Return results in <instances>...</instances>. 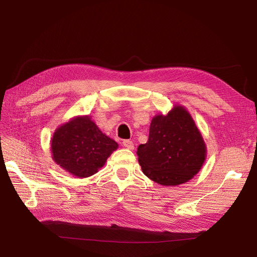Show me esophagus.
Listing matches in <instances>:
<instances>
[{"label": "esophagus", "mask_w": 257, "mask_h": 257, "mask_svg": "<svg viewBox=\"0 0 257 257\" xmlns=\"http://www.w3.org/2000/svg\"><path fill=\"white\" fill-rule=\"evenodd\" d=\"M123 146L126 148V149H130V150H133L134 149V144H133V142H131V141H124L123 143Z\"/></svg>", "instance_id": "1"}]
</instances>
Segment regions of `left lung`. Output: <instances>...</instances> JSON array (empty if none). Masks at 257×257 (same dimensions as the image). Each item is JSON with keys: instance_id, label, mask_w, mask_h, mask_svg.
Listing matches in <instances>:
<instances>
[{"instance_id": "8db88e82", "label": "left lung", "mask_w": 257, "mask_h": 257, "mask_svg": "<svg viewBox=\"0 0 257 257\" xmlns=\"http://www.w3.org/2000/svg\"><path fill=\"white\" fill-rule=\"evenodd\" d=\"M137 155L148 178L161 185L176 186L198 174L207 147L190 112L175 105L166 114L153 116L149 139L139 145Z\"/></svg>"}]
</instances>
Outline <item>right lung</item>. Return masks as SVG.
Listing matches in <instances>:
<instances>
[{"instance_id": "obj_1", "label": "right lung", "mask_w": 257, "mask_h": 257, "mask_svg": "<svg viewBox=\"0 0 257 257\" xmlns=\"http://www.w3.org/2000/svg\"><path fill=\"white\" fill-rule=\"evenodd\" d=\"M118 146L90 115H77L54 131L50 148L57 165L77 178H87L105 165Z\"/></svg>"}]
</instances>
